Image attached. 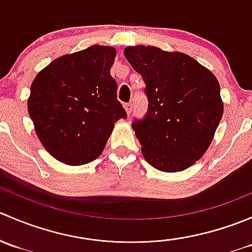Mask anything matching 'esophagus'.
<instances>
[{"label":"esophagus","mask_w":252,"mask_h":252,"mask_svg":"<svg viewBox=\"0 0 252 252\" xmlns=\"http://www.w3.org/2000/svg\"><path fill=\"white\" fill-rule=\"evenodd\" d=\"M124 108H126V114H128V116H130L131 111H133V103H131V102L124 103Z\"/></svg>","instance_id":"esophagus-1"}]
</instances>
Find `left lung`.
<instances>
[{
	"mask_svg": "<svg viewBox=\"0 0 252 252\" xmlns=\"http://www.w3.org/2000/svg\"><path fill=\"white\" fill-rule=\"evenodd\" d=\"M124 56L145 81L149 108L133 129L144 158L162 172L189 168L210 146L223 116L220 83L190 56L129 46Z\"/></svg>",
	"mask_w": 252,
	"mask_h": 252,
	"instance_id": "8db88e82",
	"label": "left lung"
}]
</instances>
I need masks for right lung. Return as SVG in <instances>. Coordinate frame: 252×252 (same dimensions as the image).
Wrapping results in <instances>:
<instances>
[{"label":"right lung","mask_w":252,"mask_h":252,"mask_svg":"<svg viewBox=\"0 0 252 252\" xmlns=\"http://www.w3.org/2000/svg\"><path fill=\"white\" fill-rule=\"evenodd\" d=\"M116 50L94 45L51 62L34 79L28 111L51 156L70 166L102 154L114 123L126 118L110 70Z\"/></svg>","instance_id":"right-lung-1"}]
</instances>
